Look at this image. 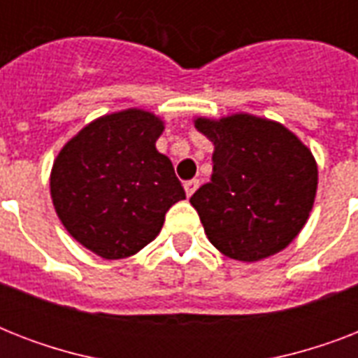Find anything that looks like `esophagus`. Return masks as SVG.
<instances>
[{"mask_svg":"<svg viewBox=\"0 0 358 358\" xmlns=\"http://www.w3.org/2000/svg\"><path fill=\"white\" fill-rule=\"evenodd\" d=\"M196 187H199V180H187V182H184V189H185V195L191 196L193 193L196 191Z\"/></svg>","mask_w":358,"mask_h":358,"instance_id":"34e87169","label":"esophagus"}]
</instances>
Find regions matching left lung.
<instances>
[{
    "label": "left lung",
    "mask_w": 358,
    "mask_h": 358,
    "mask_svg": "<svg viewBox=\"0 0 358 358\" xmlns=\"http://www.w3.org/2000/svg\"><path fill=\"white\" fill-rule=\"evenodd\" d=\"M195 128L215 146L212 178L189 199L213 247L241 262L288 247L316 199L312 152L282 124L247 113Z\"/></svg>",
    "instance_id": "1"
}]
</instances>
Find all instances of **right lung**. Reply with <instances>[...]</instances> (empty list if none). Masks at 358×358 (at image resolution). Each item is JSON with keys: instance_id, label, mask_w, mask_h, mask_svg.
Instances as JSON below:
<instances>
[{"instance_id": "obj_1", "label": "right lung", "mask_w": 358, "mask_h": 358, "mask_svg": "<svg viewBox=\"0 0 358 358\" xmlns=\"http://www.w3.org/2000/svg\"><path fill=\"white\" fill-rule=\"evenodd\" d=\"M163 122L126 109L87 124L53 162L50 189L61 223L83 247L119 260L159 234L169 208L185 191L156 150Z\"/></svg>"}]
</instances>
